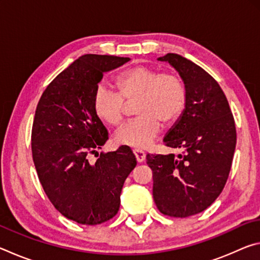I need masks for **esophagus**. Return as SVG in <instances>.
Segmentation results:
<instances>
[{"label":"esophagus","instance_id":"obj_1","mask_svg":"<svg viewBox=\"0 0 260 260\" xmlns=\"http://www.w3.org/2000/svg\"><path fill=\"white\" fill-rule=\"evenodd\" d=\"M133 152H134L135 158H136V160H138V162H142V161H144V159H146V153H144V151L140 150V149H135Z\"/></svg>","mask_w":260,"mask_h":260}]
</instances>
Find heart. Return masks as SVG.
Returning <instances> with one entry per match:
<instances>
[{"label": "heart", "instance_id": "b5f03b06", "mask_svg": "<svg viewBox=\"0 0 260 260\" xmlns=\"http://www.w3.org/2000/svg\"><path fill=\"white\" fill-rule=\"evenodd\" d=\"M119 93L105 85L96 88L94 112L100 120L118 126L122 120L126 102H135V119L120 127L114 141L120 146L146 148L159 133L161 124L177 121L186 107L187 93L181 78L175 73H160L148 67L126 70L116 79Z\"/></svg>", "mask_w": 260, "mask_h": 260}]
</instances>
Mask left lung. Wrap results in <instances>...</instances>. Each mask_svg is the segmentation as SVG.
<instances>
[{
  "mask_svg": "<svg viewBox=\"0 0 260 260\" xmlns=\"http://www.w3.org/2000/svg\"><path fill=\"white\" fill-rule=\"evenodd\" d=\"M158 60L177 70L186 87V107L164 143L178 156L147 155L152 195L162 214L186 218L217 200L230 175L236 146L235 121L219 83L191 60L167 54Z\"/></svg>",
  "mask_w": 260,
  "mask_h": 260,
  "instance_id": "1",
  "label": "left lung"
}]
</instances>
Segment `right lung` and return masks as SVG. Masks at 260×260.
I'll return each instance as SVG.
<instances>
[{"label":"right lung","mask_w":260,"mask_h":260,"mask_svg":"<svg viewBox=\"0 0 260 260\" xmlns=\"http://www.w3.org/2000/svg\"><path fill=\"white\" fill-rule=\"evenodd\" d=\"M128 57L83 55L43 91L32 127V155L48 199L59 212L82 225H100L117 214L126 178L136 166L129 148L99 155L109 136L93 109L105 72ZM99 158L90 160V155Z\"/></svg>","instance_id":"add662e5"}]
</instances>
